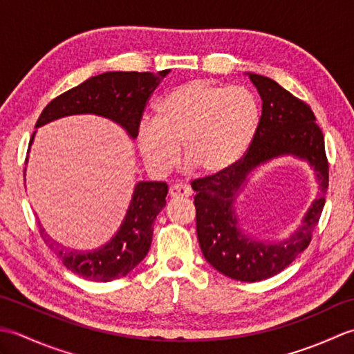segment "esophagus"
<instances>
[{
    "instance_id": "1",
    "label": "esophagus",
    "mask_w": 354,
    "mask_h": 354,
    "mask_svg": "<svg viewBox=\"0 0 354 354\" xmlns=\"http://www.w3.org/2000/svg\"><path fill=\"white\" fill-rule=\"evenodd\" d=\"M192 187L187 184H175L170 187L169 194L170 198H189L192 196Z\"/></svg>"
}]
</instances>
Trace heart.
<instances>
[{"instance_id":"obj_1","label":"heart","mask_w":354,"mask_h":354,"mask_svg":"<svg viewBox=\"0 0 354 354\" xmlns=\"http://www.w3.org/2000/svg\"><path fill=\"white\" fill-rule=\"evenodd\" d=\"M259 122V104L248 89L192 80L156 103L155 122L141 124L137 142L153 171L170 170L181 145L187 164L204 175H219L245 156Z\"/></svg>"}]
</instances>
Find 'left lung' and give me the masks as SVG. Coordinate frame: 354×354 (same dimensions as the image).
Returning <instances> with one entry per match:
<instances>
[{
	"label": "left lung",
	"instance_id": "1",
	"mask_svg": "<svg viewBox=\"0 0 354 354\" xmlns=\"http://www.w3.org/2000/svg\"><path fill=\"white\" fill-rule=\"evenodd\" d=\"M248 76L261 97V117L252 145L234 167L194 179L192 187L196 192V231L205 260L232 280L254 283L281 272L309 246L326 204L328 161L324 135L309 104L272 79L252 73ZM284 154L311 164L317 171L320 196L289 239L277 244L259 243L239 230L234 201L254 168Z\"/></svg>",
	"mask_w": 354,
	"mask_h": 354
}]
</instances>
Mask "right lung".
<instances>
[{
	"mask_svg": "<svg viewBox=\"0 0 354 354\" xmlns=\"http://www.w3.org/2000/svg\"><path fill=\"white\" fill-rule=\"evenodd\" d=\"M169 71L162 70L156 76L152 73L137 71L99 74L53 99L41 112L36 127L66 115L95 114L118 123L131 138H137L149 97ZM33 137L35 133L30 140L28 150ZM167 192L169 187L165 183L141 181L135 185L129 209L120 230L106 245L94 251L66 250L48 237L39 223L41 236L73 274L93 281L117 280L129 274L147 255L152 243L153 222L165 207Z\"/></svg>",
	"mask_w": 354,
	"mask_h": 354,
	"instance_id": "add662e5",
	"label": "right lung"
}]
</instances>
